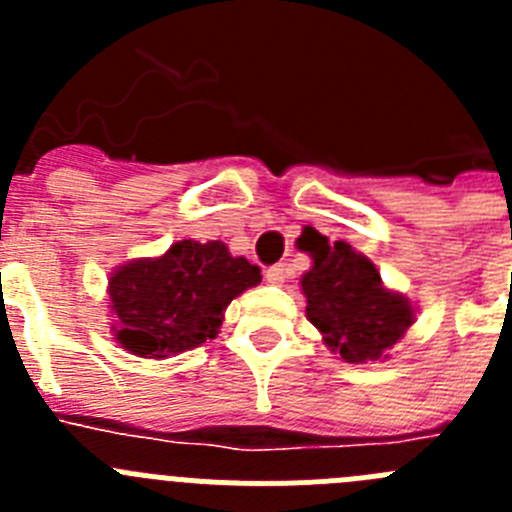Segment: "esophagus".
<instances>
[{
  "label": "esophagus",
  "mask_w": 512,
  "mask_h": 512,
  "mask_svg": "<svg viewBox=\"0 0 512 512\" xmlns=\"http://www.w3.org/2000/svg\"><path fill=\"white\" fill-rule=\"evenodd\" d=\"M266 282L274 284V287H279V284L287 282V269H284L282 264L271 266V269H266Z\"/></svg>",
  "instance_id": "obj_1"
}]
</instances>
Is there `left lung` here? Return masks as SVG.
Here are the masks:
<instances>
[{
  "instance_id": "8db88e82",
  "label": "left lung",
  "mask_w": 512,
  "mask_h": 512,
  "mask_svg": "<svg viewBox=\"0 0 512 512\" xmlns=\"http://www.w3.org/2000/svg\"><path fill=\"white\" fill-rule=\"evenodd\" d=\"M305 251L312 269L302 274L307 320L323 333L330 351L348 364L387 359V351L415 323V307L382 284L377 266L348 243L318 235Z\"/></svg>"
}]
</instances>
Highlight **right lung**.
Returning a JSON list of instances; mask_svg holds the SVG:
<instances>
[{"label": "right lung", "instance_id": "right-lung-1", "mask_svg": "<svg viewBox=\"0 0 512 512\" xmlns=\"http://www.w3.org/2000/svg\"><path fill=\"white\" fill-rule=\"evenodd\" d=\"M261 269L220 241H179L158 259H135L110 277L115 341L143 359H169L217 336L223 312Z\"/></svg>", "mask_w": 512, "mask_h": 512}]
</instances>
